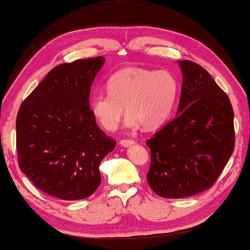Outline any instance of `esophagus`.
I'll return each instance as SVG.
<instances>
[{
    "mask_svg": "<svg viewBox=\"0 0 250 250\" xmlns=\"http://www.w3.org/2000/svg\"><path fill=\"white\" fill-rule=\"evenodd\" d=\"M120 144L124 146V147H129L132 144H134V140L132 139H122L120 141Z\"/></svg>",
    "mask_w": 250,
    "mask_h": 250,
    "instance_id": "1",
    "label": "esophagus"
}]
</instances>
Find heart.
<instances>
[{"label": "heart", "mask_w": 250, "mask_h": 250, "mask_svg": "<svg viewBox=\"0 0 250 250\" xmlns=\"http://www.w3.org/2000/svg\"><path fill=\"white\" fill-rule=\"evenodd\" d=\"M178 95V83L170 72L126 68L107 82V93L92 97L93 118L103 129L115 131L125 116L128 124L157 128L167 120Z\"/></svg>", "instance_id": "b5f03b06"}]
</instances>
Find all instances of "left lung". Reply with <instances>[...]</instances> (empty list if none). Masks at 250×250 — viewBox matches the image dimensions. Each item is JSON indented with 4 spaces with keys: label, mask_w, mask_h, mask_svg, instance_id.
<instances>
[{
    "label": "left lung",
    "mask_w": 250,
    "mask_h": 250,
    "mask_svg": "<svg viewBox=\"0 0 250 250\" xmlns=\"http://www.w3.org/2000/svg\"><path fill=\"white\" fill-rule=\"evenodd\" d=\"M183 73L177 116L146 141L149 187L165 198L193 196L216 183L235 146L229 96L209 72L179 61Z\"/></svg>",
    "instance_id": "left-lung-1"
}]
</instances>
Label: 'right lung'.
Returning <instances> with one entry per match:
<instances>
[{
    "label": "right lung",
    "instance_id": "1",
    "mask_svg": "<svg viewBox=\"0 0 250 250\" xmlns=\"http://www.w3.org/2000/svg\"><path fill=\"white\" fill-rule=\"evenodd\" d=\"M103 63L97 56L54 67L18 110V166L50 196H91L101 184V161L116 146L90 109L91 85Z\"/></svg>",
    "mask_w": 250,
    "mask_h": 250
}]
</instances>
